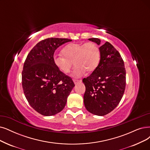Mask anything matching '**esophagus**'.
<instances>
[{"label": "esophagus", "instance_id": "34e87169", "mask_svg": "<svg viewBox=\"0 0 150 150\" xmlns=\"http://www.w3.org/2000/svg\"><path fill=\"white\" fill-rule=\"evenodd\" d=\"M73 82H74V83H75V84H77V83H81V82H82V80H77V79H74V80H73Z\"/></svg>", "mask_w": 150, "mask_h": 150}]
</instances>
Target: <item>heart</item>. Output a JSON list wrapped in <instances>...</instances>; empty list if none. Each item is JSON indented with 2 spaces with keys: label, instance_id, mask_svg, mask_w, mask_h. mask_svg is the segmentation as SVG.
<instances>
[{
  "label": "heart",
  "instance_id": "obj_1",
  "mask_svg": "<svg viewBox=\"0 0 150 150\" xmlns=\"http://www.w3.org/2000/svg\"><path fill=\"white\" fill-rule=\"evenodd\" d=\"M61 54L55 55L53 61L57 69L64 74H68L73 66L76 67L73 76L76 78L82 77L86 73L93 71L99 64L100 53L98 47L92 42L79 44L71 43L65 46Z\"/></svg>",
  "mask_w": 150,
  "mask_h": 150
}]
</instances>
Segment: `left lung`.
Wrapping results in <instances>:
<instances>
[{
    "instance_id": "obj_1",
    "label": "left lung",
    "mask_w": 150,
    "mask_h": 150,
    "mask_svg": "<svg viewBox=\"0 0 150 150\" xmlns=\"http://www.w3.org/2000/svg\"><path fill=\"white\" fill-rule=\"evenodd\" d=\"M98 45L101 40L91 38ZM100 62L93 73L82 82L86 86L83 103L88 111L105 116L118 105L124 93L126 79L124 63L120 53L108 42L100 48Z\"/></svg>"
}]
</instances>
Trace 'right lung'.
<instances>
[{"instance_id": "obj_1", "label": "right lung", "mask_w": 150, "mask_h": 150, "mask_svg": "<svg viewBox=\"0 0 150 150\" xmlns=\"http://www.w3.org/2000/svg\"><path fill=\"white\" fill-rule=\"evenodd\" d=\"M68 39L40 41L28 55L22 71V86L29 104L45 116L62 111L75 86L70 77L59 71L53 61L55 50Z\"/></svg>"}]
</instances>
